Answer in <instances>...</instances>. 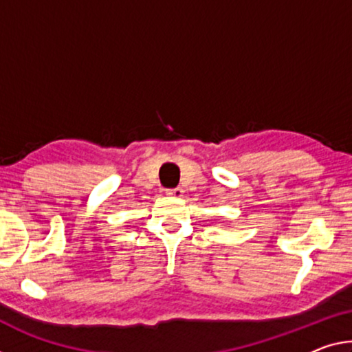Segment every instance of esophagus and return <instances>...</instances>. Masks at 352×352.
I'll return each mask as SVG.
<instances>
[{
	"mask_svg": "<svg viewBox=\"0 0 352 352\" xmlns=\"http://www.w3.org/2000/svg\"><path fill=\"white\" fill-rule=\"evenodd\" d=\"M182 188L181 187H176V188H168L166 190V195H170V197H175V198H181L182 197Z\"/></svg>",
	"mask_w": 352,
	"mask_h": 352,
	"instance_id": "34e87169",
	"label": "esophagus"
}]
</instances>
